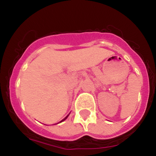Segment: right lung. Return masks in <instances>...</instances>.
I'll return each mask as SVG.
<instances>
[{"instance_id":"add662e5","label":"right lung","mask_w":156,"mask_h":156,"mask_svg":"<svg viewBox=\"0 0 156 156\" xmlns=\"http://www.w3.org/2000/svg\"><path fill=\"white\" fill-rule=\"evenodd\" d=\"M69 114H70V113H69ZM69 115H67V116H66V118H65V119H62V121H61V122H62V121H64V120H65V119H67V117H68V116H69Z\"/></svg>"}]
</instances>
